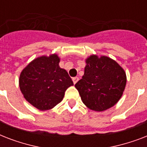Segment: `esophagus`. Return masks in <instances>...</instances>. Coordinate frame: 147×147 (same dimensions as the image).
I'll list each match as a JSON object with an SVG mask.
<instances>
[{"label":"esophagus","mask_w":147,"mask_h":147,"mask_svg":"<svg viewBox=\"0 0 147 147\" xmlns=\"http://www.w3.org/2000/svg\"><path fill=\"white\" fill-rule=\"evenodd\" d=\"M78 79H79V78H78V77H75V78H72V81H73L74 85H75V84H76V83H77V82H78Z\"/></svg>","instance_id":"34e87169"}]
</instances>
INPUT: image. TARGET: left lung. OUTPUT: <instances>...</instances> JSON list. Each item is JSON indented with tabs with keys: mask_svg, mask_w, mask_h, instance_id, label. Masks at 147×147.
Instances as JSON below:
<instances>
[{
	"mask_svg": "<svg viewBox=\"0 0 147 147\" xmlns=\"http://www.w3.org/2000/svg\"><path fill=\"white\" fill-rule=\"evenodd\" d=\"M85 73L75 85L84 105L94 111H104L116 105L127 83L123 69L106 55H91L85 59Z\"/></svg>",
	"mask_w": 147,
	"mask_h": 147,
	"instance_id": "8db88e82",
	"label": "left lung"
}]
</instances>
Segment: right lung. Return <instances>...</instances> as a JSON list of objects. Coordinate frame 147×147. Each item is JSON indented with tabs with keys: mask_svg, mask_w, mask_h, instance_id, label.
Segmentation results:
<instances>
[{
	"mask_svg": "<svg viewBox=\"0 0 147 147\" xmlns=\"http://www.w3.org/2000/svg\"><path fill=\"white\" fill-rule=\"evenodd\" d=\"M55 53L31 61L20 75L19 86L24 98L40 111H47L62 100L65 92L73 85L65 69L59 66Z\"/></svg>",
	"mask_w": 147,
	"mask_h": 147,
	"instance_id": "add662e5",
	"label": "right lung"
}]
</instances>
